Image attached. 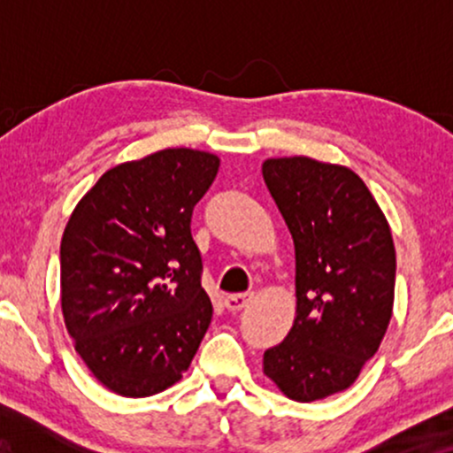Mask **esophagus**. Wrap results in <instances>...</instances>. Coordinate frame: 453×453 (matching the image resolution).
I'll use <instances>...</instances> for the list:
<instances>
[{
	"label": "esophagus",
	"mask_w": 453,
	"mask_h": 453,
	"mask_svg": "<svg viewBox=\"0 0 453 453\" xmlns=\"http://www.w3.org/2000/svg\"><path fill=\"white\" fill-rule=\"evenodd\" d=\"M253 300V292L247 294H230L226 296V309L227 311H241Z\"/></svg>",
	"instance_id": "esophagus-1"
}]
</instances>
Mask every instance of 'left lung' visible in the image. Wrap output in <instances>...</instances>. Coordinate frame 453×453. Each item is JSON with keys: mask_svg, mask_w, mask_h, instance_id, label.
Segmentation results:
<instances>
[{"mask_svg": "<svg viewBox=\"0 0 453 453\" xmlns=\"http://www.w3.org/2000/svg\"><path fill=\"white\" fill-rule=\"evenodd\" d=\"M296 249V317L264 351V375L298 403L345 392L392 319L396 251L368 187L345 165L311 157L262 164Z\"/></svg>", "mask_w": 453, "mask_h": 453, "instance_id": "obj_1", "label": "left lung"}]
</instances>
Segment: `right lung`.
Wrapping results in <instances>:
<instances>
[{
    "mask_svg": "<svg viewBox=\"0 0 453 453\" xmlns=\"http://www.w3.org/2000/svg\"><path fill=\"white\" fill-rule=\"evenodd\" d=\"M219 157L164 149L100 176L61 238V311L91 375L111 392H164L211 326L191 212Z\"/></svg>",
    "mask_w": 453,
    "mask_h": 453,
    "instance_id": "obj_1",
    "label": "right lung"
}]
</instances>
